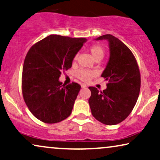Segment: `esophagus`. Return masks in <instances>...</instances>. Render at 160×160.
I'll return each mask as SVG.
<instances>
[{
    "label": "esophagus",
    "instance_id": "34e87169",
    "mask_svg": "<svg viewBox=\"0 0 160 160\" xmlns=\"http://www.w3.org/2000/svg\"><path fill=\"white\" fill-rule=\"evenodd\" d=\"M81 87H82V88H86L87 86H86V85L85 84V83H82V84H81Z\"/></svg>",
    "mask_w": 160,
    "mask_h": 160
}]
</instances>
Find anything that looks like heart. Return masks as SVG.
I'll return each mask as SVG.
<instances>
[{
    "instance_id": "b5f03b06",
    "label": "heart",
    "mask_w": 160,
    "mask_h": 160,
    "mask_svg": "<svg viewBox=\"0 0 160 160\" xmlns=\"http://www.w3.org/2000/svg\"><path fill=\"white\" fill-rule=\"evenodd\" d=\"M89 52H91V55L93 59L96 61H100L101 59L103 58L104 55H105V50L102 46L99 44H93L88 48ZM78 55L76 54L73 58V62L75 63L78 61ZM97 75V72L95 70H88L80 69L77 71L76 76L78 79L83 82H89L91 79L95 78Z\"/></svg>"
}]
</instances>
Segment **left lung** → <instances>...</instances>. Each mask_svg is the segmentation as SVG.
<instances>
[{
    "mask_svg": "<svg viewBox=\"0 0 160 160\" xmlns=\"http://www.w3.org/2000/svg\"><path fill=\"white\" fill-rule=\"evenodd\" d=\"M109 42L110 55L102 74L107 80V88L99 91L89 87L88 99L91 113L97 121L106 125H115L125 120L137 102L140 89L139 67L133 53L126 44L110 34L97 40Z\"/></svg>",
    "mask_w": 160,
    "mask_h": 160,
    "instance_id": "left-lung-1",
    "label": "left lung"
}]
</instances>
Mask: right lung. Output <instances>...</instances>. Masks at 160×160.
Masks as SVG:
<instances>
[{
	"label": "right lung",
	"mask_w": 160,
	"mask_h": 160,
	"mask_svg": "<svg viewBox=\"0 0 160 160\" xmlns=\"http://www.w3.org/2000/svg\"><path fill=\"white\" fill-rule=\"evenodd\" d=\"M86 41L50 35L29 49L22 68V97L31 113L42 122H60L72 113L80 85L72 82L65 86L58 78L72 67Z\"/></svg>",
	"instance_id": "1"
}]
</instances>
